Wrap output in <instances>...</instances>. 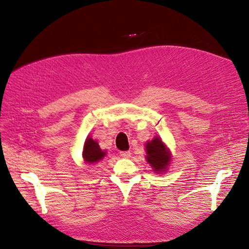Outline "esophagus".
I'll list each match as a JSON object with an SVG mask.
<instances>
[{
    "mask_svg": "<svg viewBox=\"0 0 249 249\" xmlns=\"http://www.w3.org/2000/svg\"><path fill=\"white\" fill-rule=\"evenodd\" d=\"M120 156L124 158V159H127V158L131 157V153L130 152H120Z\"/></svg>",
    "mask_w": 249,
    "mask_h": 249,
    "instance_id": "obj_1",
    "label": "esophagus"
}]
</instances>
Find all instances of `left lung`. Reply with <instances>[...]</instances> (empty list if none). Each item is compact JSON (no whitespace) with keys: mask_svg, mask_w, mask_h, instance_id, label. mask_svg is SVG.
Returning a JSON list of instances; mask_svg holds the SVG:
<instances>
[{"mask_svg":"<svg viewBox=\"0 0 249 249\" xmlns=\"http://www.w3.org/2000/svg\"><path fill=\"white\" fill-rule=\"evenodd\" d=\"M145 153L146 162L156 173L159 175L167 170L171 161V153L160 137L156 136L152 140L146 141Z\"/></svg>","mask_w":249,"mask_h":249,"instance_id":"8db88e82","label":"left lung"}]
</instances>
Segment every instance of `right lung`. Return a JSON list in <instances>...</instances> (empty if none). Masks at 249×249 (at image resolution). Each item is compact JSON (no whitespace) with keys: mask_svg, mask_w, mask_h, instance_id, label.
<instances>
[{"mask_svg":"<svg viewBox=\"0 0 249 249\" xmlns=\"http://www.w3.org/2000/svg\"><path fill=\"white\" fill-rule=\"evenodd\" d=\"M107 150H103L96 140H93L91 136H88L83 146V160L85 164L91 165L100 162L106 156Z\"/></svg>","mask_w":249,"mask_h":249,"instance_id":"right-lung-1","label":"right lung"}]
</instances>
